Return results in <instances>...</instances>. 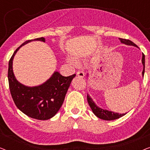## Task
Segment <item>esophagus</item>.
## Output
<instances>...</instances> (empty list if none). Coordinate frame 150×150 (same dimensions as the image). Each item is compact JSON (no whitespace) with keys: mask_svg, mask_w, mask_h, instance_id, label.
Segmentation results:
<instances>
[{"mask_svg":"<svg viewBox=\"0 0 150 150\" xmlns=\"http://www.w3.org/2000/svg\"><path fill=\"white\" fill-rule=\"evenodd\" d=\"M76 75L80 78H83L84 76H85V74H84L83 71H81V70H79L77 71Z\"/></svg>","mask_w":150,"mask_h":150,"instance_id":"1","label":"esophagus"}]
</instances>
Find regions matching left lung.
<instances>
[{"label": "left lung", "mask_w": 150, "mask_h": 150, "mask_svg": "<svg viewBox=\"0 0 150 150\" xmlns=\"http://www.w3.org/2000/svg\"><path fill=\"white\" fill-rule=\"evenodd\" d=\"M120 42L123 43V44H125L126 45H130V46H134L136 47H138L136 44H134V42H132V41L126 40V39H123V38H120ZM142 63L143 65V70L142 72L143 76H144V72H145V55L143 53V57H142ZM87 101L88 103H89V105L90 107H91L92 111L94 114L96 115L100 119H102V120H116V119H118L120 117H122V116H124L126 113H123V114H120L117 113V112H114L112 111H108L107 110H104L102 108H100L98 107V106H96V104L94 103V102L92 100V99L90 98V96L87 94Z\"/></svg>", "instance_id": "8db88e82"}]
</instances>
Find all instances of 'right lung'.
Listing matches in <instances>:
<instances>
[{
  "label": "right lung",
  "instance_id": "obj_1",
  "mask_svg": "<svg viewBox=\"0 0 150 150\" xmlns=\"http://www.w3.org/2000/svg\"><path fill=\"white\" fill-rule=\"evenodd\" d=\"M31 41L45 42V39L40 38L26 41L13 52L9 61L8 69L9 89L18 109L31 118L46 120L54 116L60 109L71 80L76 74L66 77L55 71L46 83L38 87H26L20 83L13 72V59L20 47Z\"/></svg>",
  "mask_w": 150,
  "mask_h": 150
}]
</instances>
